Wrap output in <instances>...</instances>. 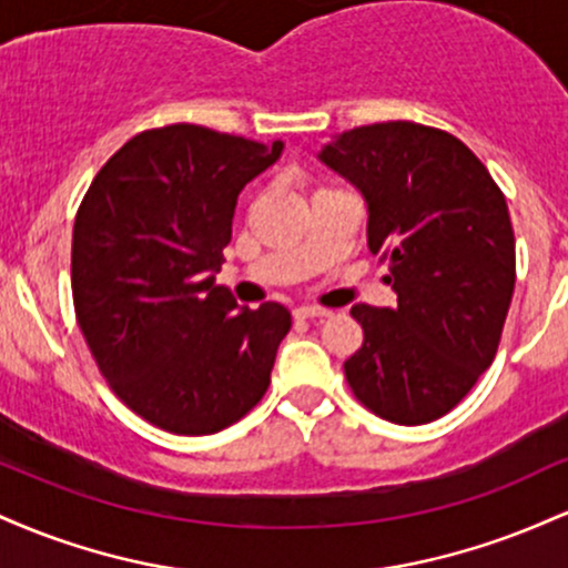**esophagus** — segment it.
<instances>
[{
	"instance_id": "34e87169",
	"label": "esophagus",
	"mask_w": 568,
	"mask_h": 568,
	"mask_svg": "<svg viewBox=\"0 0 568 568\" xmlns=\"http://www.w3.org/2000/svg\"><path fill=\"white\" fill-rule=\"evenodd\" d=\"M293 315L298 321H323V317H331V310H321V306H296Z\"/></svg>"
}]
</instances>
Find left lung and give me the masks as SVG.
Returning <instances> with one entry per match:
<instances>
[{
  "mask_svg": "<svg viewBox=\"0 0 568 568\" xmlns=\"http://www.w3.org/2000/svg\"><path fill=\"white\" fill-rule=\"evenodd\" d=\"M317 160L363 194L368 247L397 293L393 310L352 306L366 338L344 376L382 419L427 425L497 355L515 288L505 194L465 143L416 122L338 133Z\"/></svg>",
  "mask_w": 568,
  "mask_h": 568,
  "instance_id": "obj_1",
  "label": "left lung"
}]
</instances>
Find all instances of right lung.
I'll list each match as a JSON object with an SVG mask.
<instances>
[{
	"mask_svg": "<svg viewBox=\"0 0 568 568\" xmlns=\"http://www.w3.org/2000/svg\"><path fill=\"white\" fill-rule=\"evenodd\" d=\"M272 146L200 125L133 135L84 194L71 240L77 321L98 368L168 433L213 435L262 400L291 312L216 285L245 184Z\"/></svg>",
	"mask_w": 568,
	"mask_h": 568,
	"instance_id": "obj_1",
	"label": "right lung"
}]
</instances>
